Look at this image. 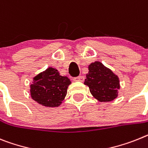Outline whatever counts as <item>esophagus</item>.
<instances>
[{
	"label": "esophagus",
	"mask_w": 148,
	"mask_h": 148,
	"mask_svg": "<svg viewBox=\"0 0 148 148\" xmlns=\"http://www.w3.org/2000/svg\"><path fill=\"white\" fill-rule=\"evenodd\" d=\"M84 79V77L82 76V75H79V76L73 78V81H75V82H83Z\"/></svg>",
	"instance_id": "34e87169"
}]
</instances>
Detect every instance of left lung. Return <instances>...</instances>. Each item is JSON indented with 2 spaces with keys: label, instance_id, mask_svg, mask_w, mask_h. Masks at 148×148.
<instances>
[{
  "label": "left lung",
  "instance_id": "left-lung-1",
  "mask_svg": "<svg viewBox=\"0 0 148 148\" xmlns=\"http://www.w3.org/2000/svg\"><path fill=\"white\" fill-rule=\"evenodd\" d=\"M84 84L89 87L93 97L99 102H110L117 98L120 89V80L110 69L101 62L95 61L88 66Z\"/></svg>",
  "mask_w": 148,
  "mask_h": 148
}]
</instances>
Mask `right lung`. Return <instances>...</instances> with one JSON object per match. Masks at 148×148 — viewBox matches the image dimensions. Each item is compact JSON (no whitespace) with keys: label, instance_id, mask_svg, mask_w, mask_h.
Listing matches in <instances>:
<instances>
[{"label":"right lung","instance_id":"1","mask_svg":"<svg viewBox=\"0 0 148 148\" xmlns=\"http://www.w3.org/2000/svg\"><path fill=\"white\" fill-rule=\"evenodd\" d=\"M71 82L60 75L58 69L49 67L34 78L31 84V96L39 104L46 107H58L65 98Z\"/></svg>","mask_w":148,"mask_h":148}]
</instances>
